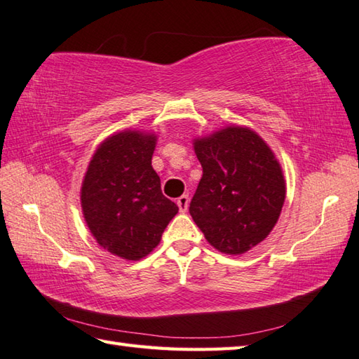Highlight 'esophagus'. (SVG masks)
<instances>
[{
    "mask_svg": "<svg viewBox=\"0 0 359 359\" xmlns=\"http://www.w3.org/2000/svg\"><path fill=\"white\" fill-rule=\"evenodd\" d=\"M188 203H189V198L187 194H184V196H180V198L177 199V207H179V210L182 213H185L187 210H188Z\"/></svg>",
    "mask_w": 359,
    "mask_h": 359,
    "instance_id": "obj_1",
    "label": "esophagus"
}]
</instances>
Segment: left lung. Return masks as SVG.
<instances>
[{
	"label": "left lung",
	"mask_w": 359,
	"mask_h": 359,
	"mask_svg": "<svg viewBox=\"0 0 359 359\" xmlns=\"http://www.w3.org/2000/svg\"><path fill=\"white\" fill-rule=\"evenodd\" d=\"M202 179L189 215L222 254L241 255L276 227L286 182L276 154L255 130L227 126L193 140Z\"/></svg>",
	"instance_id": "8db88e82"
}]
</instances>
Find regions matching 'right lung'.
I'll use <instances>...</instances> for the list:
<instances>
[{"label": "right lung", "mask_w": 359, "mask_h": 359, "mask_svg": "<svg viewBox=\"0 0 359 359\" xmlns=\"http://www.w3.org/2000/svg\"><path fill=\"white\" fill-rule=\"evenodd\" d=\"M157 135L126 129L97 146L81 187V207L96 243L137 259L157 248L179 207L165 198L152 168Z\"/></svg>", "instance_id": "1"}]
</instances>
